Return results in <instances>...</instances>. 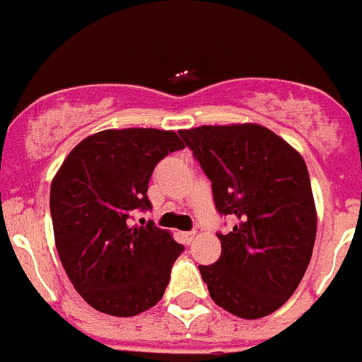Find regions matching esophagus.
Instances as JSON below:
<instances>
[{
  "mask_svg": "<svg viewBox=\"0 0 362 362\" xmlns=\"http://www.w3.org/2000/svg\"><path fill=\"white\" fill-rule=\"evenodd\" d=\"M194 237H196V231H187V233H183V240L187 242V244H190V242L194 240Z\"/></svg>",
  "mask_w": 362,
  "mask_h": 362,
  "instance_id": "obj_1",
  "label": "esophagus"
}]
</instances>
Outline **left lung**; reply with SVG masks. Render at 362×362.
Returning <instances> with one entry per match:
<instances>
[{
	"label": "left lung",
	"instance_id": "left-lung-1",
	"mask_svg": "<svg viewBox=\"0 0 362 362\" xmlns=\"http://www.w3.org/2000/svg\"><path fill=\"white\" fill-rule=\"evenodd\" d=\"M213 183L220 214L237 218L218 235L222 255L199 267L218 307L246 320L285 303L309 267L316 207L305 160L259 124L202 125L179 131Z\"/></svg>",
	"mask_w": 362,
	"mask_h": 362
}]
</instances>
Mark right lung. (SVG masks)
I'll return each mask as SVG.
<instances>
[{"label": "right lung", "mask_w": 362, "mask_h": 362, "mask_svg": "<svg viewBox=\"0 0 362 362\" xmlns=\"http://www.w3.org/2000/svg\"><path fill=\"white\" fill-rule=\"evenodd\" d=\"M175 131L105 129L81 140L52 181L55 246L83 300L110 316H134L159 303L183 246L153 223L131 226L151 207L155 164L183 149Z\"/></svg>", "instance_id": "1"}]
</instances>
